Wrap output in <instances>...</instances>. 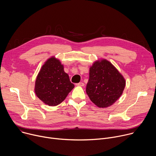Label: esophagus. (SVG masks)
<instances>
[{"instance_id": "esophagus-1", "label": "esophagus", "mask_w": 156, "mask_h": 156, "mask_svg": "<svg viewBox=\"0 0 156 156\" xmlns=\"http://www.w3.org/2000/svg\"><path fill=\"white\" fill-rule=\"evenodd\" d=\"M76 86H84V84L83 83H82V82H80V83H79L76 84Z\"/></svg>"}]
</instances>
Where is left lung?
<instances>
[{
  "instance_id": "1",
  "label": "left lung",
  "mask_w": 156,
  "mask_h": 156,
  "mask_svg": "<svg viewBox=\"0 0 156 156\" xmlns=\"http://www.w3.org/2000/svg\"><path fill=\"white\" fill-rule=\"evenodd\" d=\"M126 81L122 75L109 61H96L90 69V78L86 93L98 107L112 105L122 96Z\"/></svg>"
}]
</instances>
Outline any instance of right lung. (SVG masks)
<instances>
[{
	"instance_id": "1",
	"label": "right lung",
	"mask_w": 156,
	"mask_h": 156,
	"mask_svg": "<svg viewBox=\"0 0 156 156\" xmlns=\"http://www.w3.org/2000/svg\"><path fill=\"white\" fill-rule=\"evenodd\" d=\"M74 87L60 61L52 57L42 66L36 80L34 92L44 104L55 106L65 100Z\"/></svg>"
}]
</instances>
